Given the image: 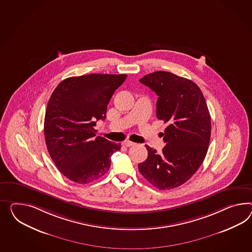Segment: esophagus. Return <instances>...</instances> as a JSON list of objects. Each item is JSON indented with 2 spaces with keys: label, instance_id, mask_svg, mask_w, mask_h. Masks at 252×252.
Masks as SVG:
<instances>
[{
  "label": "esophagus",
  "instance_id": "obj_1",
  "mask_svg": "<svg viewBox=\"0 0 252 252\" xmlns=\"http://www.w3.org/2000/svg\"><path fill=\"white\" fill-rule=\"evenodd\" d=\"M135 142H129V141H126V142H123V145L126 146V147H129V146H133L135 145Z\"/></svg>",
  "mask_w": 252,
  "mask_h": 252
}]
</instances>
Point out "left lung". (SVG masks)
Segmentation results:
<instances>
[{"label": "left lung", "mask_w": 252, "mask_h": 252, "mask_svg": "<svg viewBox=\"0 0 252 252\" xmlns=\"http://www.w3.org/2000/svg\"><path fill=\"white\" fill-rule=\"evenodd\" d=\"M140 82L158 96L156 116L167 123L161 155L148 145V157L139 163L142 176L160 190L180 187L200 167L207 155L211 118L199 87L187 78L156 71Z\"/></svg>", "instance_id": "8db88e82"}]
</instances>
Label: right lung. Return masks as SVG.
Masks as SVG:
<instances>
[{
    "label": "right lung",
    "instance_id": "right-lung-1",
    "mask_svg": "<svg viewBox=\"0 0 252 252\" xmlns=\"http://www.w3.org/2000/svg\"><path fill=\"white\" fill-rule=\"evenodd\" d=\"M127 75L90 74L61 81L45 111V143L52 160L66 178L88 184L110 167V156L121 144L96 136L98 120L106 119L114 91Z\"/></svg>",
    "mask_w": 252,
    "mask_h": 252
}]
</instances>
